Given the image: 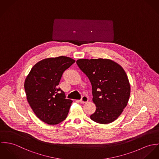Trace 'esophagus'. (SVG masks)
<instances>
[{"instance_id": "1", "label": "esophagus", "mask_w": 159, "mask_h": 159, "mask_svg": "<svg viewBox=\"0 0 159 159\" xmlns=\"http://www.w3.org/2000/svg\"><path fill=\"white\" fill-rule=\"evenodd\" d=\"M88 98L87 96H83L81 98V99L80 100V102L82 103V104H84V103H86L88 101Z\"/></svg>"}]
</instances>
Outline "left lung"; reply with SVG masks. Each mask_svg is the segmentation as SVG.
<instances>
[{
	"mask_svg": "<svg viewBox=\"0 0 159 159\" xmlns=\"http://www.w3.org/2000/svg\"><path fill=\"white\" fill-rule=\"evenodd\" d=\"M76 63L92 85L96 109L90 118L102 124L113 122L127 106L130 94V83L123 67L107 58L79 59Z\"/></svg>",
	"mask_w": 159,
	"mask_h": 159,
	"instance_id": "8db88e82",
	"label": "left lung"
}]
</instances>
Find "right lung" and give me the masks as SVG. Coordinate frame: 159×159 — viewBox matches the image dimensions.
<instances>
[{
  "mask_svg": "<svg viewBox=\"0 0 159 159\" xmlns=\"http://www.w3.org/2000/svg\"><path fill=\"white\" fill-rule=\"evenodd\" d=\"M74 62L65 56L43 59L32 67L25 80L29 105L36 116L48 124H59L68 114L72 101L65 99V93L57 86L63 72Z\"/></svg>",
  "mask_w": 159,
  "mask_h": 159,
  "instance_id": "obj_1",
  "label": "right lung"
}]
</instances>
